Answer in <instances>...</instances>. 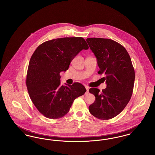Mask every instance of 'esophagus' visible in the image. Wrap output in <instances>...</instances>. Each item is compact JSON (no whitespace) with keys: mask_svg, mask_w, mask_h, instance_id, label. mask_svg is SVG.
<instances>
[{"mask_svg":"<svg viewBox=\"0 0 155 155\" xmlns=\"http://www.w3.org/2000/svg\"><path fill=\"white\" fill-rule=\"evenodd\" d=\"M85 88L87 89V93L89 92V87L88 86H85Z\"/></svg>","mask_w":155,"mask_h":155,"instance_id":"34e87169","label":"esophagus"}]
</instances>
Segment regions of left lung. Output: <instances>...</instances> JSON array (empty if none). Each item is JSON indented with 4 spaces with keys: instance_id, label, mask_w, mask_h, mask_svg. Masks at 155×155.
<instances>
[{
    "instance_id": "1",
    "label": "left lung",
    "mask_w": 155,
    "mask_h": 155,
    "mask_svg": "<svg viewBox=\"0 0 155 155\" xmlns=\"http://www.w3.org/2000/svg\"><path fill=\"white\" fill-rule=\"evenodd\" d=\"M97 59L98 74H104L106 88L101 92L97 88L89 91L95 101L89 106L90 113L101 120H109L120 114L133 94L135 71L125 48L110 39L91 38L86 39Z\"/></svg>"
}]
</instances>
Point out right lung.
I'll return each instance as SVG.
<instances>
[{
  "label": "right lung",
  "mask_w": 155,
  "mask_h": 155,
  "mask_svg": "<svg viewBox=\"0 0 155 155\" xmlns=\"http://www.w3.org/2000/svg\"><path fill=\"white\" fill-rule=\"evenodd\" d=\"M88 45L82 37L61 38L40 45L30 59L26 85L30 98L45 117L58 119L65 116L74 100L87 89L79 82L60 84V73L66 71L73 59Z\"/></svg>",
  "instance_id": "right-lung-1"
}]
</instances>
